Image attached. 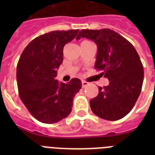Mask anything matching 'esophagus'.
I'll use <instances>...</instances> for the list:
<instances>
[{
	"label": "esophagus",
	"mask_w": 155,
	"mask_h": 155,
	"mask_svg": "<svg viewBox=\"0 0 155 155\" xmlns=\"http://www.w3.org/2000/svg\"><path fill=\"white\" fill-rule=\"evenodd\" d=\"M87 85H88V83H87V81H82V87H87Z\"/></svg>",
	"instance_id": "obj_1"
}]
</instances>
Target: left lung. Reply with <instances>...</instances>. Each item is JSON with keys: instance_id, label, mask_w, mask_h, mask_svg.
Listing matches in <instances>:
<instances>
[{"instance_id": "obj_1", "label": "left lung", "mask_w": 155, "mask_h": 155, "mask_svg": "<svg viewBox=\"0 0 155 155\" xmlns=\"http://www.w3.org/2000/svg\"><path fill=\"white\" fill-rule=\"evenodd\" d=\"M87 38L97 45L94 68L109 81V85L98 87V94L90 100L93 113L110 121L127 116L141 91L143 68L134 46L109 28L83 29L76 39Z\"/></svg>"}]
</instances>
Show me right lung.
Segmentation results:
<instances>
[{"label": "right lung", "instance_id": "1", "mask_svg": "<svg viewBox=\"0 0 155 155\" xmlns=\"http://www.w3.org/2000/svg\"><path fill=\"white\" fill-rule=\"evenodd\" d=\"M78 29L53 31L36 37L25 48L17 64L19 96L29 113L43 124H55L71 113L73 98L81 88L80 79L67 84L55 78L63 62L66 43Z\"/></svg>", "mask_w": 155, "mask_h": 155}]
</instances>
